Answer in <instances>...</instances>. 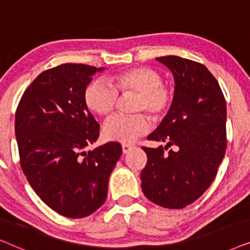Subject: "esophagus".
Returning a JSON list of instances; mask_svg holds the SVG:
<instances>
[{"label": "esophagus", "mask_w": 250, "mask_h": 250, "mask_svg": "<svg viewBox=\"0 0 250 250\" xmlns=\"http://www.w3.org/2000/svg\"><path fill=\"white\" fill-rule=\"evenodd\" d=\"M123 148V153H127L129 150H132L133 148H135L134 145H127V143H124V145L122 146Z\"/></svg>", "instance_id": "1"}]
</instances>
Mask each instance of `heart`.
<instances>
[{"label":"heart","instance_id":"obj_1","mask_svg":"<svg viewBox=\"0 0 250 250\" xmlns=\"http://www.w3.org/2000/svg\"><path fill=\"white\" fill-rule=\"evenodd\" d=\"M121 93H138L135 111H148L155 119L164 117L174 99L172 87L163 83L159 71L146 66L132 67L112 75L110 83L92 81L85 87L83 100L86 108L98 116H107L114 110ZM150 129L146 115H115L104 123V136L108 141L129 143Z\"/></svg>","mask_w":250,"mask_h":250}]
</instances>
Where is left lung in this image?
Segmentation results:
<instances>
[{
    "mask_svg": "<svg viewBox=\"0 0 250 250\" xmlns=\"http://www.w3.org/2000/svg\"><path fill=\"white\" fill-rule=\"evenodd\" d=\"M172 70L175 91L170 109L142 146L148 162L142 191L164 208L180 209L196 201L213 182L227 150V102L216 78L203 63L176 56L156 58ZM175 145L177 150L169 146Z\"/></svg>",
    "mask_w": 250,
    "mask_h": 250,
    "instance_id": "8db88e82",
    "label": "left lung"
}]
</instances>
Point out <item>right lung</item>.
I'll list each match as a JSON object with an SVG mask.
<instances>
[{
  "instance_id": "add662e5",
  "label": "right lung",
  "mask_w": 250,
  "mask_h": 250,
  "mask_svg": "<svg viewBox=\"0 0 250 250\" xmlns=\"http://www.w3.org/2000/svg\"><path fill=\"white\" fill-rule=\"evenodd\" d=\"M104 68L62 63L41 73L16 111L20 166L37 196L58 214L82 218L107 198L109 176L122 146L109 142L84 151L100 125L83 100L92 76Z\"/></svg>"
}]
</instances>
